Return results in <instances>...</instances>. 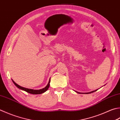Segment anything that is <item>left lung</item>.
Wrapping results in <instances>:
<instances>
[{
	"label": "left lung",
	"instance_id": "left-lung-1",
	"mask_svg": "<svg viewBox=\"0 0 120 120\" xmlns=\"http://www.w3.org/2000/svg\"><path fill=\"white\" fill-rule=\"evenodd\" d=\"M96 90H94V91H90V92L85 93H79V92H78V91H75L76 93H78V94H91V93H94V91H96Z\"/></svg>",
	"mask_w": 120,
	"mask_h": 120
}]
</instances>
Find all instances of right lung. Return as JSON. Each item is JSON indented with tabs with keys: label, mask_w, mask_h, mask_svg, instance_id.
I'll use <instances>...</instances> for the list:
<instances>
[{
	"label": "right lung",
	"mask_w": 120,
	"mask_h": 120,
	"mask_svg": "<svg viewBox=\"0 0 120 120\" xmlns=\"http://www.w3.org/2000/svg\"><path fill=\"white\" fill-rule=\"evenodd\" d=\"M12 81L13 83H14V84L18 88H19L20 90H23L24 91H26L27 93H29L30 94H35V95H37V94H43L47 90H48V89L49 87V86H50V78L49 79V81L47 85L45 87H44L43 89H41V90H33V89H29V88H25V87H23L21 86L20 85H18L17 84L15 83V82L13 81V79H12Z\"/></svg>",
	"instance_id": "right-lung-1"
}]
</instances>
